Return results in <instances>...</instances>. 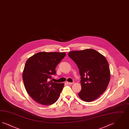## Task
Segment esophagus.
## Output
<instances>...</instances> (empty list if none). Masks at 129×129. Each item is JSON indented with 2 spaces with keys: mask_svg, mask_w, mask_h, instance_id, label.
Listing matches in <instances>:
<instances>
[{
  "mask_svg": "<svg viewBox=\"0 0 129 129\" xmlns=\"http://www.w3.org/2000/svg\"><path fill=\"white\" fill-rule=\"evenodd\" d=\"M66 83L68 84V85H73L74 84V83H71V82H67Z\"/></svg>",
  "mask_w": 129,
  "mask_h": 129,
  "instance_id": "obj_1",
  "label": "esophagus"
}]
</instances>
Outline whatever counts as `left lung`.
<instances>
[{
    "mask_svg": "<svg viewBox=\"0 0 129 129\" xmlns=\"http://www.w3.org/2000/svg\"><path fill=\"white\" fill-rule=\"evenodd\" d=\"M68 55L79 70L82 87L78 93L80 99L90 102L99 98L106 89L110 79V71L106 58L92 49L72 51Z\"/></svg>",
    "mask_w": 129,
    "mask_h": 129,
    "instance_id": "1",
    "label": "left lung"
}]
</instances>
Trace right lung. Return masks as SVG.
Segmentation results:
<instances>
[{
	"label": "right lung",
	"instance_id": "obj_1",
	"mask_svg": "<svg viewBox=\"0 0 129 129\" xmlns=\"http://www.w3.org/2000/svg\"><path fill=\"white\" fill-rule=\"evenodd\" d=\"M65 55L64 52H41L27 60L23 80L26 92L38 103L49 105L57 100L64 84L49 79L55 75V68Z\"/></svg>",
	"mask_w": 129,
	"mask_h": 129
}]
</instances>
